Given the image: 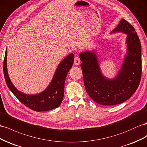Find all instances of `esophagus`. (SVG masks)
<instances>
[{
    "mask_svg": "<svg viewBox=\"0 0 147 147\" xmlns=\"http://www.w3.org/2000/svg\"><path fill=\"white\" fill-rule=\"evenodd\" d=\"M80 62H81V60H80V58H79V56L78 55H75V57H74V65H79V63H80Z\"/></svg>",
    "mask_w": 147,
    "mask_h": 147,
    "instance_id": "1",
    "label": "esophagus"
}]
</instances>
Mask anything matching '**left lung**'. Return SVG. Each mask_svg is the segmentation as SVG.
I'll return each mask as SVG.
<instances>
[{
  "instance_id": "obj_1",
  "label": "left lung",
  "mask_w": 147,
  "mask_h": 147,
  "mask_svg": "<svg viewBox=\"0 0 147 147\" xmlns=\"http://www.w3.org/2000/svg\"><path fill=\"white\" fill-rule=\"evenodd\" d=\"M116 31L127 34V53L115 79L110 80L102 76L95 53L86 52L80 54L86 90L92 100L102 105H114L126 101L136 91L141 80V44L135 29L122 19L112 32Z\"/></svg>"
}]
</instances>
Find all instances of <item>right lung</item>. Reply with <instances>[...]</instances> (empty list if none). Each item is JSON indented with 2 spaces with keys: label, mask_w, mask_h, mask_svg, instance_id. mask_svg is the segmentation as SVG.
<instances>
[{
  "label": "right lung",
  "mask_w": 147,
  "mask_h": 147,
  "mask_svg": "<svg viewBox=\"0 0 147 147\" xmlns=\"http://www.w3.org/2000/svg\"><path fill=\"white\" fill-rule=\"evenodd\" d=\"M7 53L6 50L3 64L4 77L8 87L21 103L32 110L39 112L51 110L60 105L64 96L65 79L73 65V53L67 56L58 65L52 81L47 89L42 93L34 95L24 94L12 84L7 73Z\"/></svg>",
  "instance_id": "right-lung-1"
}]
</instances>
